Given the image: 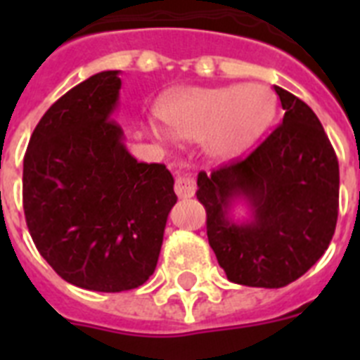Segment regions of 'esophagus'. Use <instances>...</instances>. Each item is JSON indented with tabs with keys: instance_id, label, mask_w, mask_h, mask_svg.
<instances>
[{
	"instance_id": "1",
	"label": "esophagus",
	"mask_w": 360,
	"mask_h": 360,
	"mask_svg": "<svg viewBox=\"0 0 360 360\" xmlns=\"http://www.w3.org/2000/svg\"><path fill=\"white\" fill-rule=\"evenodd\" d=\"M174 193H176L178 198H193L196 193V182L195 178L191 176V174L182 173L178 174L176 180H174Z\"/></svg>"
}]
</instances>
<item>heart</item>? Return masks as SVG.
I'll return each instance as SVG.
<instances>
[{"mask_svg":"<svg viewBox=\"0 0 360 360\" xmlns=\"http://www.w3.org/2000/svg\"><path fill=\"white\" fill-rule=\"evenodd\" d=\"M158 115L170 129L149 124L148 133L162 144L202 141L203 149L216 160H234L256 146L276 115L272 91L259 82L186 86L165 94Z\"/></svg>","mask_w":360,"mask_h":360,"instance_id":"b5f03b06","label":"heart"}]
</instances>
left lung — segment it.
<instances>
[{"instance_id": "obj_1", "label": "left lung", "mask_w": 360, "mask_h": 360, "mask_svg": "<svg viewBox=\"0 0 360 360\" xmlns=\"http://www.w3.org/2000/svg\"><path fill=\"white\" fill-rule=\"evenodd\" d=\"M283 122L245 160L198 174L207 238L227 279L281 288L326 252L339 211V162L319 119L274 86ZM248 218L233 219V207Z\"/></svg>"}]
</instances>
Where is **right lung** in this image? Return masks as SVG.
Wrapping results in <instances>:
<instances>
[{
    "instance_id": "right-lung-1",
    "label": "right lung",
    "mask_w": 360,
    "mask_h": 360,
    "mask_svg": "<svg viewBox=\"0 0 360 360\" xmlns=\"http://www.w3.org/2000/svg\"><path fill=\"white\" fill-rule=\"evenodd\" d=\"M119 70L95 73L44 113L23 162V209L41 256L75 287L122 292L155 272L174 178L136 162L122 128Z\"/></svg>"
}]
</instances>
